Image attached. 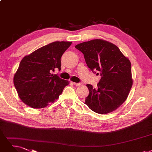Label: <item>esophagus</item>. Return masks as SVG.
<instances>
[{
	"label": "esophagus",
	"instance_id": "obj_1",
	"mask_svg": "<svg viewBox=\"0 0 152 152\" xmlns=\"http://www.w3.org/2000/svg\"><path fill=\"white\" fill-rule=\"evenodd\" d=\"M72 83L75 86H82V84L80 83H75V82H72Z\"/></svg>",
	"mask_w": 152,
	"mask_h": 152
}]
</instances>
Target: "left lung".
<instances>
[{"mask_svg":"<svg viewBox=\"0 0 152 152\" xmlns=\"http://www.w3.org/2000/svg\"><path fill=\"white\" fill-rule=\"evenodd\" d=\"M75 48L83 53L88 67L101 75L96 88L87 85L89 94L85 104L99 114L115 110L126 100L133 85L129 59L117 46L102 39L82 42Z\"/></svg>","mask_w":152,"mask_h":152,"instance_id":"1","label":"left lung"}]
</instances>
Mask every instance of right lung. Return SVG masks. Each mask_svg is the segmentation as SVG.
<instances>
[{"label": "right lung", "mask_w": 152, "mask_h": 152, "mask_svg": "<svg viewBox=\"0 0 152 152\" xmlns=\"http://www.w3.org/2000/svg\"><path fill=\"white\" fill-rule=\"evenodd\" d=\"M72 42H54L24 57L14 77L21 100L33 108L47 107L57 100L69 82L51 72L61 68L62 56Z\"/></svg>", "instance_id": "obj_1"}]
</instances>
